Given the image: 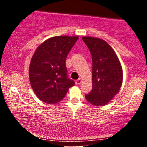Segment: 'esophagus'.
Masks as SVG:
<instances>
[{"label":"esophagus","instance_id":"esophagus-1","mask_svg":"<svg viewBox=\"0 0 147 147\" xmlns=\"http://www.w3.org/2000/svg\"><path fill=\"white\" fill-rule=\"evenodd\" d=\"M82 79H77V81H76L75 84H77V85H79V84H82Z\"/></svg>","mask_w":147,"mask_h":147}]
</instances>
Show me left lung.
<instances>
[{
    "label": "left lung",
    "instance_id": "obj_1",
    "mask_svg": "<svg viewBox=\"0 0 147 147\" xmlns=\"http://www.w3.org/2000/svg\"><path fill=\"white\" fill-rule=\"evenodd\" d=\"M92 61V89L86 100L96 106H104L117 94L122 83V68L113 49L98 38L84 36Z\"/></svg>",
    "mask_w": 147,
    "mask_h": 147
}]
</instances>
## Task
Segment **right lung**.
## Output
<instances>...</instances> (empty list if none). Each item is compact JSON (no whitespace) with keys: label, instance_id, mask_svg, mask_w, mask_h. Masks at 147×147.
Wrapping results in <instances>:
<instances>
[{"label":"right lung","instance_id":"right-lung-1","mask_svg":"<svg viewBox=\"0 0 147 147\" xmlns=\"http://www.w3.org/2000/svg\"><path fill=\"white\" fill-rule=\"evenodd\" d=\"M78 36L52 37L41 43L30 62L29 77L34 92L43 102H60L75 82L68 78L65 60Z\"/></svg>","mask_w":147,"mask_h":147}]
</instances>
